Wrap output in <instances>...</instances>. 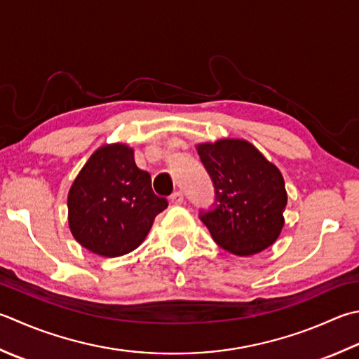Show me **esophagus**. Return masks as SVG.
I'll use <instances>...</instances> for the list:
<instances>
[{"instance_id": "esophagus-1", "label": "esophagus", "mask_w": 359, "mask_h": 359, "mask_svg": "<svg viewBox=\"0 0 359 359\" xmlns=\"http://www.w3.org/2000/svg\"><path fill=\"white\" fill-rule=\"evenodd\" d=\"M170 201H171V203H174V205H180V203L184 202V194H182L180 191H175L170 196Z\"/></svg>"}]
</instances>
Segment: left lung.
<instances>
[{"label":"left lung","mask_w":359,"mask_h":359,"mask_svg":"<svg viewBox=\"0 0 359 359\" xmlns=\"http://www.w3.org/2000/svg\"><path fill=\"white\" fill-rule=\"evenodd\" d=\"M213 180V208L201 212L215 243L249 257L276 243L283 229L287 196L282 172L245 140L224 138L198 144Z\"/></svg>","instance_id":"8db88e82"}]
</instances>
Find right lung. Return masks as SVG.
Listing matches in <instances>:
<instances>
[{
	"instance_id": "obj_1",
	"label": "right lung",
	"mask_w": 359,
	"mask_h": 359,
	"mask_svg": "<svg viewBox=\"0 0 359 359\" xmlns=\"http://www.w3.org/2000/svg\"><path fill=\"white\" fill-rule=\"evenodd\" d=\"M168 207L154 194L151 174L140 170L129 146H102L77 174L68 193V224L76 241L101 257L137 249Z\"/></svg>"
}]
</instances>
